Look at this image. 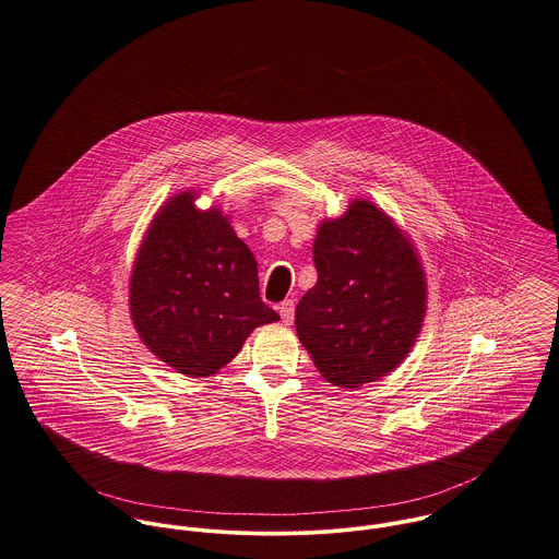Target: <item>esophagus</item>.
<instances>
[{"label": "esophagus", "instance_id": "obj_1", "mask_svg": "<svg viewBox=\"0 0 559 559\" xmlns=\"http://www.w3.org/2000/svg\"><path fill=\"white\" fill-rule=\"evenodd\" d=\"M294 310H296L294 300H285L278 304V312H281V319H283L285 325H292V321H294Z\"/></svg>", "mask_w": 559, "mask_h": 559}]
</instances>
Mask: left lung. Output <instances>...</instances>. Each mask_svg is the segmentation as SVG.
I'll list each match as a JSON object with an SVG mask.
<instances>
[{
	"label": "left lung",
	"mask_w": 559,
	"mask_h": 559,
	"mask_svg": "<svg viewBox=\"0 0 559 559\" xmlns=\"http://www.w3.org/2000/svg\"><path fill=\"white\" fill-rule=\"evenodd\" d=\"M317 283L296 308V332L332 385L361 386L395 370L428 304L424 265L406 234L368 200L325 218L312 245Z\"/></svg>",
	"instance_id": "obj_1"
}]
</instances>
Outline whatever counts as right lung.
I'll return each instance as SVG.
<instances>
[{"label":"right lung","instance_id":"right-lung-1","mask_svg":"<svg viewBox=\"0 0 559 559\" xmlns=\"http://www.w3.org/2000/svg\"><path fill=\"white\" fill-rule=\"evenodd\" d=\"M129 314L146 348L187 377L215 374L255 328L278 321L259 298L251 249L216 206H195V191L153 216L129 278Z\"/></svg>","mask_w":559,"mask_h":559}]
</instances>
